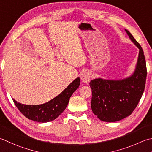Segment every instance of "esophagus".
Listing matches in <instances>:
<instances>
[{
  "label": "esophagus",
  "mask_w": 152,
  "mask_h": 152,
  "mask_svg": "<svg viewBox=\"0 0 152 152\" xmlns=\"http://www.w3.org/2000/svg\"><path fill=\"white\" fill-rule=\"evenodd\" d=\"M91 72H89V71H87V72H85L83 73L82 76V80L83 82L84 83H88L90 82V78H91Z\"/></svg>",
  "instance_id": "esophagus-1"
}]
</instances>
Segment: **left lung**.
I'll return each instance as SVG.
<instances>
[{"label":"left lung","instance_id":"1","mask_svg":"<svg viewBox=\"0 0 152 152\" xmlns=\"http://www.w3.org/2000/svg\"><path fill=\"white\" fill-rule=\"evenodd\" d=\"M128 35L139 49L137 64L132 76L123 80H91V110L101 121L116 122L132 114L144 93L147 76L144 51L132 34Z\"/></svg>","mask_w":152,"mask_h":152}]
</instances>
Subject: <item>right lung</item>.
Returning <instances> with one entry per match:
<instances>
[{"label":"right lung","mask_w":152,"mask_h":152,"mask_svg":"<svg viewBox=\"0 0 152 152\" xmlns=\"http://www.w3.org/2000/svg\"><path fill=\"white\" fill-rule=\"evenodd\" d=\"M80 84V79L77 78L58 96L41 105H24L14 99L13 102L19 111L28 119L39 123H47L55 120L64 111L70 97L78 88Z\"/></svg>","instance_id":"right-lung-1"}]
</instances>
